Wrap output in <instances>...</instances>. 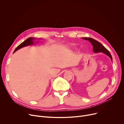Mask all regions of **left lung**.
Returning a JSON list of instances; mask_svg holds the SVG:
<instances>
[{"mask_svg":"<svg viewBox=\"0 0 124 124\" xmlns=\"http://www.w3.org/2000/svg\"><path fill=\"white\" fill-rule=\"evenodd\" d=\"M82 39L86 40H88L91 42V43L93 46V51L94 52L98 53V52H102L103 53V54L108 55L110 58L111 61L112 60V57L110 55V54L109 52V51L103 45H102L100 42L91 38H82Z\"/></svg>","mask_w":124,"mask_h":124,"instance_id":"1","label":"left lung"}]
</instances>
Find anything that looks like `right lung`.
I'll use <instances>...</instances> for the list:
<instances>
[{
  "label": "right lung",
  "mask_w": 124,
  "mask_h": 124,
  "mask_svg": "<svg viewBox=\"0 0 124 124\" xmlns=\"http://www.w3.org/2000/svg\"><path fill=\"white\" fill-rule=\"evenodd\" d=\"M34 38H32V37H30V38H29L28 39H27L25 41H24L23 42L22 44H21L19 46H17L16 48L15 49V50H14V52L15 51H16V50H17L18 49L23 47H24V46H29V45H32V44H34V42L33 41V40H34Z\"/></svg>",
  "instance_id": "add662e5"
}]
</instances>
